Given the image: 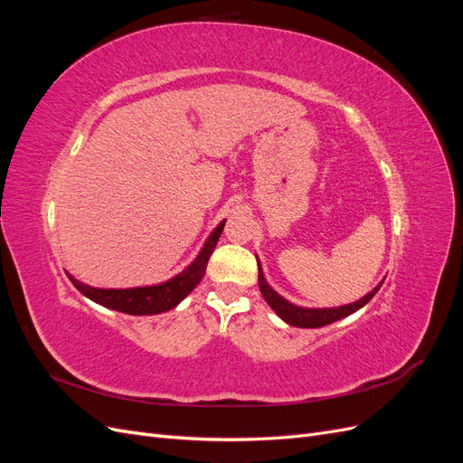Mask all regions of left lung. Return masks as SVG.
Wrapping results in <instances>:
<instances>
[{
	"label": "left lung",
	"mask_w": 463,
	"mask_h": 463,
	"mask_svg": "<svg viewBox=\"0 0 463 463\" xmlns=\"http://www.w3.org/2000/svg\"><path fill=\"white\" fill-rule=\"evenodd\" d=\"M381 286L383 284H378L373 291L367 293L365 298H361L355 303L334 307V309H305V307H298V305L286 301L284 298H279L278 293L269 284H266L262 269L259 264V288H260L262 298L266 299V303L272 307L279 318L286 320L288 325L298 326V328H320V326L332 325V322L340 320V318H345L347 315L359 311L361 307H365L374 298V293L381 289Z\"/></svg>",
	"instance_id": "obj_1"
}]
</instances>
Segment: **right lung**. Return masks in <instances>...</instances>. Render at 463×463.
Wrapping results in <instances>:
<instances>
[{
  "mask_svg": "<svg viewBox=\"0 0 463 463\" xmlns=\"http://www.w3.org/2000/svg\"><path fill=\"white\" fill-rule=\"evenodd\" d=\"M223 223L226 220L220 222V226L213 232V235L208 237L204 247L201 249L199 257L194 259L187 269L177 274L175 278L167 279L164 284L156 286H145V288H129V289H100V288H92L79 282L71 274H67L69 279H71L73 286L92 299L94 303L108 307V309H114L119 313H128V315H158L174 309L177 303L184 301L189 293L197 288V284L203 279L206 272V264L210 255L220 240Z\"/></svg>",
  "mask_w": 463,
  "mask_h": 463,
  "instance_id": "right-lung-1",
  "label": "right lung"
}]
</instances>
